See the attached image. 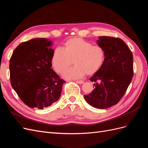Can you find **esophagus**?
<instances>
[{"mask_svg":"<svg viewBox=\"0 0 148 148\" xmlns=\"http://www.w3.org/2000/svg\"><path fill=\"white\" fill-rule=\"evenodd\" d=\"M83 82H84L82 81V80H77V81H76V83H78V84H83Z\"/></svg>","mask_w":148,"mask_h":148,"instance_id":"1","label":"esophagus"}]
</instances>
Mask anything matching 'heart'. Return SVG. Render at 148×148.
I'll list each match as a JSON object with an SVG mask.
<instances>
[{
	"mask_svg": "<svg viewBox=\"0 0 148 148\" xmlns=\"http://www.w3.org/2000/svg\"><path fill=\"white\" fill-rule=\"evenodd\" d=\"M105 57V50L101 46L92 45L83 39L74 38L66 41L64 49L57 47L54 49L51 64L53 70L62 74L73 60L75 65L65 71L63 75L66 79H78L86 73H96L104 64Z\"/></svg>",
	"mask_w": 148,
	"mask_h": 148,
	"instance_id": "1",
	"label": "heart"
}]
</instances>
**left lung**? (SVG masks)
Masks as SVG:
<instances>
[{"instance_id": "obj_1", "label": "left lung", "mask_w": 148, "mask_h": 148, "mask_svg": "<svg viewBox=\"0 0 148 148\" xmlns=\"http://www.w3.org/2000/svg\"><path fill=\"white\" fill-rule=\"evenodd\" d=\"M97 42L104 49L105 60L89 79L95 83V89L84 97L91 106L104 109L117 104L124 96L133 76V58L120 38L100 36Z\"/></svg>"}]
</instances>
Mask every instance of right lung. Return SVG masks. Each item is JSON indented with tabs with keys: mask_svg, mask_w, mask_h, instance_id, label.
Masks as SVG:
<instances>
[{
	"mask_svg": "<svg viewBox=\"0 0 148 148\" xmlns=\"http://www.w3.org/2000/svg\"><path fill=\"white\" fill-rule=\"evenodd\" d=\"M52 41L46 38L21 42L10 59L12 88L31 108L42 109L59 99L66 82L52 69Z\"/></svg>",
	"mask_w": 148,
	"mask_h": 148,
	"instance_id": "obj_1",
	"label": "right lung"
}]
</instances>
